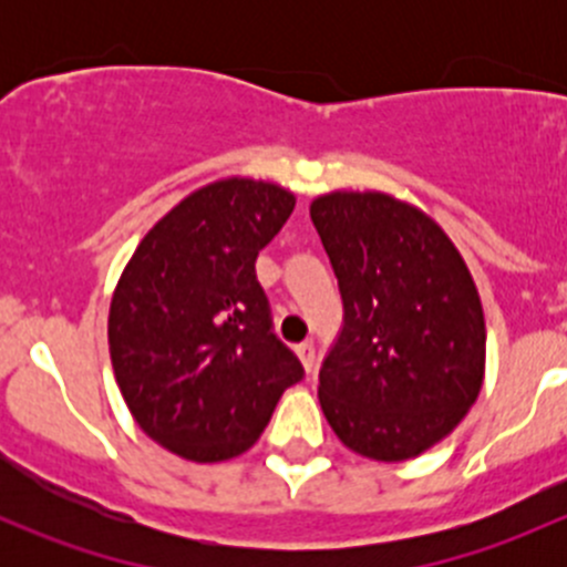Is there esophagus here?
Wrapping results in <instances>:
<instances>
[{"mask_svg": "<svg viewBox=\"0 0 567 567\" xmlns=\"http://www.w3.org/2000/svg\"><path fill=\"white\" fill-rule=\"evenodd\" d=\"M296 353H299L307 373H312V370H316V346H312V342H301V346H296Z\"/></svg>", "mask_w": 567, "mask_h": 567, "instance_id": "esophagus-1", "label": "esophagus"}]
</instances>
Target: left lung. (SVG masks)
I'll use <instances>...</instances> for the list:
<instances>
[{"label":"left lung","mask_w":567,"mask_h":567,"mask_svg":"<svg viewBox=\"0 0 567 567\" xmlns=\"http://www.w3.org/2000/svg\"><path fill=\"white\" fill-rule=\"evenodd\" d=\"M342 296L320 368V409L353 453L409 461L442 442L483 386L485 320L447 233L381 192L310 205Z\"/></svg>","instance_id":"8db88e82"}]
</instances>
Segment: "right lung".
Returning a JSON list of instances; mask_svg holds the SVG:
<instances>
[{
  "mask_svg": "<svg viewBox=\"0 0 567 567\" xmlns=\"http://www.w3.org/2000/svg\"><path fill=\"white\" fill-rule=\"evenodd\" d=\"M293 205L277 183H208L156 221L114 288V379L142 431L181 458L241 455L282 392L305 379L274 334L255 274Z\"/></svg>",
  "mask_w": 567,
  "mask_h": 567,
  "instance_id": "obj_1",
  "label": "right lung"
}]
</instances>
